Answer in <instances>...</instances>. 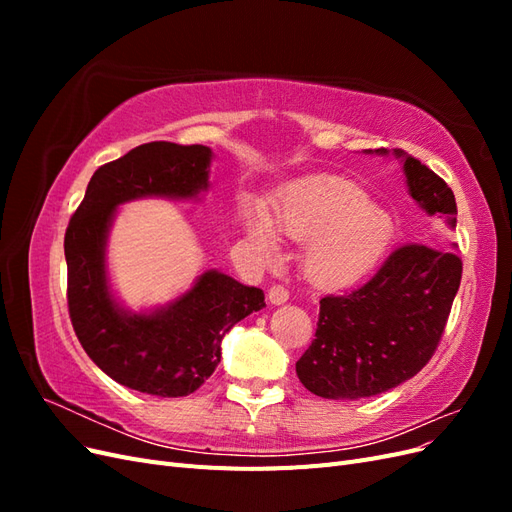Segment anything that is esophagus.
Instances as JSON below:
<instances>
[{
  "mask_svg": "<svg viewBox=\"0 0 512 512\" xmlns=\"http://www.w3.org/2000/svg\"><path fill=\"white\" fill-rule=\"evenodd\" d=\"M288 297H290V292H288L282 284H273V286L269 288V301H271L273 305H282V303H286V301H288Z\"/></svg>",
  "mask_w": 512,
  "mask_h": 512,
  "instance_id": "obj_1",
  "label": "esophagus"
}]
</instances>
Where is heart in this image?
Returning a JSON list of instances; mask_svg holds the SVG:
<instances>
[{
	"label": "heart",
	"instance_id": "1",
	"mask_svg": "<svg viewBox=\"0 0 512 512\" xmlns=\"http://www.w3.org/2000/svg\"><path fill=\"white\" fill-rule=\"evenodd\" d=\"M307 241L303 269L322 286L348 284L376 265L393 239L389 211L369 203L361 185L344 177H312L286 188L271 218L247 211L245 230L267 258L277 254V233Z\"/></svg>",
	"mask_w": 512,
	"mask_h": 512
}]
</instances>
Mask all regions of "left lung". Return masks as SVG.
Returning a JSON list of instances; mask_svg holds the SVG:
<instances>
[{
	"instance_id": "obj_1",
	"label": "left lung",
	"mask_w": 512,
	"mask_h": 512,
	"mask_svg": "<svg viewBox=\"0 0 512 512\" xmlns=\"http://www.w3.org/2000/svg\"><path fill=\"white\" fill-rule=\"evenodd\" d=\"M404 170L416 203L455 226L446 181L412 156ZM461 271L455 252L404 243L361 286L322 297L312 346L297 361L305 389L324 399H361L416 376L438 350Z\"/></svg>"
}]
</instances>
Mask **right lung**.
<instances>
[{
  "instance_id": "right-lung-1",
  "label": "right lung",
  "mask_w": 512,
  "mask_h": 512,
  "mask_svg": "<svg viewBox=\"0 0 512 512\" xmlns=\"http://www.w3.org/2000/svg\"><path fill=\"white\" fill-rule=\"evenodd\" d=\"M211 149L145 143L100 166L66 228L68 312L76 337L106 376L158 397H185L220 363L222 337L265 307V292L207 271L179 301L126 314L106 284L104 243L115 207L138 196L190 198L207 190Z\"/></svg>"
}]
</instances>
